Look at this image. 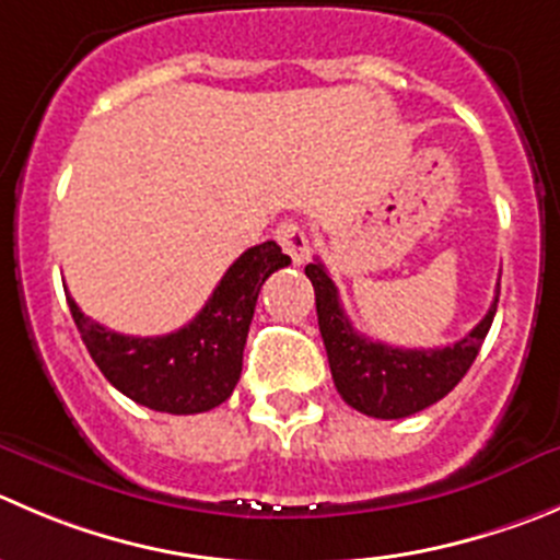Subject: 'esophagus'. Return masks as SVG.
Listing matches in <instances>:
<instances>
[{
	"label": "esophagus",
	"mask_w": 560,
	"mask_h": 560,
	"mask_svg": "<svg viewBox=\"0 0 560 560\" xmlns=\"http://www.w3.org/2000/svg\"><path fill=\"white\" fill-rule=\"evenodd\" d=\"M275 238L280 242V247L285 249V255H291V260H294V264H302V260L307 258V253H311V247H307L305 228L294 220L280 222L275 231Z\"/></svg>",
	"instance_id": "esophagus-1"
}]
</instances>
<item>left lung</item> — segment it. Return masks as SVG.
<instances>
[{
  "label": "left lung",
  "mask_w": 560,
  "mask_h": 560,
  "mask_svg": "<svg viewBox=\"0 0 560 560\" xmlns=\"http://www.w3.org/2000/svg\"><path fill=\"white\" fill-rule=\"evenodd\" d=\"M305 275L311 277L313 291H316L318 329H322L329 371H332L340 398L357 412L382 420L409 418L445 398L459 385L492 327L500 296L498 283L487 316L454 346L398 349V346L365 338L351 327L340 305L338 289L322 260L307 264Z\"/></svg>",
  "instance_id": "obj_1"
}]
</instances>
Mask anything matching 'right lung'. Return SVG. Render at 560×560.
<instances>
[{
    "label": "right lung",
    "instance_id": "right-lung-1",
    "mask_svg": "<svg viewBox=\"0 0 560 560\" xmlns=\"http://www.w3.org/2000/svg\"><path fill=\"white\" fill-rule=\"evenodd\" d=\"M291 258L275 242L249 247L233 260L206 307L186 327L159 338H135L101 327L68 307L101 374L131 401L170 415L209 412L228 401L242 376L244 343L260 285Z\"/></svg>",
    "mask_w": 560,
    "mask_h": 560
}]
</instances>
